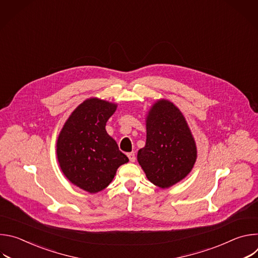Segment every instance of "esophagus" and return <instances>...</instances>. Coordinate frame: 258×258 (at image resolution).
Here are the masks:
<instances>
[{"mask_svg":"<svg viewBox=\"0 0 258 258\" xmlns=\"http://www.w3.org/2000/svg\"><path fill=\"white\" fill-rule=\"evenodd\" d=\"M127 157H128V159H130L131 162H135V161H136V156H135V153H134V152L127 153Z\"/></svg>","mask_w":258,"mask_h":258,"instance_id":"1","label":"esophagus"}]
</instances>
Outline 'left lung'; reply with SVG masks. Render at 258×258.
I'll return each mask as SVG.
<instances>
[{
  "mask_svg": "<svg viewBox=\"0 0 258 258\" xmlns=\"http://www.w3.org/2000/svg\"><path fill=\"white\" fill-rule=\"evenodd\" d=\"M146 130V145L138 152V161L155 186L169 188L185 178L196 162L191 130L179 109L164 99L151 107Z\"/></svg>",
  "mask_w": 258,
  "mask_h": 258,
  "instance_id": "8db88e82",
  "label": "left lung"
}]
</instances>
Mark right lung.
I'll use <instances>...</instances> for the list:
<instances>
[{"label":"right lung","instance_id":"1","mask_svg":"<svg viewBox=\"0 0 258 258\" xmlns=\"http://www.w3.org/2000/svg\"><path fill=\"white\" fill-rule=\"evenodd\" d=\"M117 105L98 98L84 101L71 113L57 140V158L64 175L77 187L97 193L128 162L106 130Z\"/></svg>","mask_w":258,"mask_h":258}]
</instances>
